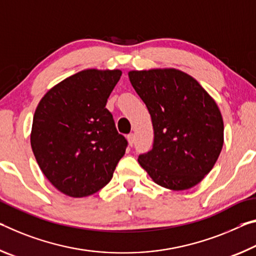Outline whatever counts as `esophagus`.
<instances>
[{
	"mask_svg": "<svg viewBox=\"0 0 256 256\" xmlns=\"http://www.w3.org/2000/svg\"><path fill=\"white\" fill-rule=\"evenodd\" d=\"M127 138H128V143H129V145L132 146L134 143H135V135H134L132 132H130V134H129V135L127 136Z\"/></svg>",
	"mask_w": 256,
	"mask_h": 256,
	"instance_id": "obj_1",
	"label": "esophagus"
}]
</instances>
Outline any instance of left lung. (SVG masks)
<instances>
[{"label":"left lung","instance_id":"8db88e82","mask_svg":"<svg viewBox=\"0 0 256 256\" xmlns=\"http://www.w3.org/2000/svg\"><path fill=\"white\" fill-rule=\"evenodd\" d=\"M128 76L154 129L153 148L138 162L162 187L185 190L198 185L222 150L224 120L216 103L182 71H130Z\"/></svg>","mask_w":256,"mask_h":256}]
</instances>
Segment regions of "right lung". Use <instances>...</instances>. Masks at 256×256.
Instances as JSON below:
<instances>
[{"label":"right lung","instance_id":"right-lung-1","mask_svg":"<svg viewBox=\"0 0 256 256\" xmlns=\"http://www.w3.org/2000/svg\"><path fill=\"white\" fill-rule=\"evenodd\" d=\"M121 74L82 70L50 90L34 114V156L50 182L71 198L106 186L127 148L106 108Z\"/></svg>","mask_w":256,"mask_h":256}]
</instances>
